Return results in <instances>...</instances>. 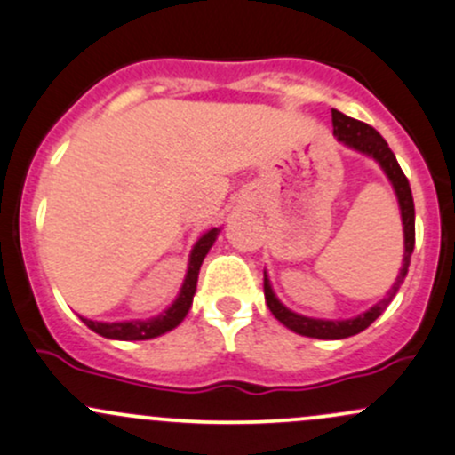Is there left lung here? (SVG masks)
<instances>
[{
	"label": "left lung",
	"instance_id": "obj_1",
	"mask_svg": "<svg viewBox=\"0 0 455 455\" xmlns=\"http://www.w3.org/2000/svg\"><path fill=\"white\" fill-rule=\"evenodd\" d=\"M331 117H333V137H336L340 143H344L347 148H351V150L371 156V159L384 170L386 179L390 180L392 189H395V196H396V203H399L401 222H403L405 252H403V266H401L399 275H396V281L392 283L388 294H386L379 303L372 305L371 309H366V312L353 315V318H347V320L312 318V315L291 312L290 307H285V305L276 299L275 290H272L270 285V279H267V272L264 270V294L272 315H275L281 324H285L290 331L299 333V336L318 338V340H342V338H351L355 336V333L364 331L366 327H371V324L384 314V309L388 307L396 291H399L405 275H408L410 257H412V251H414L412 189H410L408 179H405L403 170H401L399 164H396V156L392 155L388 143H386L384 137H381L372 126H368L364 122H357V119L336 111V108L331 111Z\"/></svg>",
	"mask_w": 455,
	"mask_h": 455
}]
</instances>
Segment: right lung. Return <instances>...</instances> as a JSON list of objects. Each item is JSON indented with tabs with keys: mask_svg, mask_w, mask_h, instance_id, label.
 <instances>
[{
	"mask_svg": "<svg viewBox=\"0 0 455 455\" xmlns=\"http://www.w3.org/2000/svg\"><path fill=\"white\" fill-rule=\"evenodd\" d=\"M220 231H222V227L209 228L194 243V248L189 252V264L188 272H185L183 285H180V291L174 299V303L165 312L146 320H122V323H100V320H89L80 315L83 323L87 324L91 331H95L102 338H108V340H150V338H159L179 327L185 320V315H188L191 303H194L200 266H203V259L207 257V252L212 251L213 242L218 240Z\"/></svg>",
	"mask_w": 455,
	"mask_h": 455,
	"instance_id": "right-lung-1",
	"label": "right lung"
}]
</instances>
